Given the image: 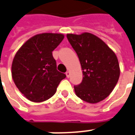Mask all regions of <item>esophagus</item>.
<instances>
[{
	"instance_id": "obj_1",
	"label": "esophagus",
	"mask_w": 135,
	"mask_h": 135,
	"mask_svg": "<svg viewBox=\"0 0 135 135\" xmlns=\"http://www.w3.org/2000/svg\"><path fill=\"white\" fill-rule=\"evenodd\" d=\"M66 77L69 78V77H70V72H69V71H66Z\"/></svg>"
}]
</instances>
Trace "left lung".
I'll return each instance as SVG.
<instances>
[{
    "label": "left lung",
    "instance_id": "obj_1",
    "mask_svg": "<svg viewBox=\"0 0 135 135\" xmlns=\"http://www.w3.org/2000/svg\"><path fill=\"white\" fill-rule=\"evenodd\" d=\"M66 37L77 54L83 74L82 83L74 86L75 94L88 103L104 100L113 91L120 76L115 52L90 33H68Z\"/></svg>",
    "mask_w": 135,
    "mask_h": 135
}]
</instances>
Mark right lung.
I'll return each instance as SVG.
<instances>
[{"label":"right lung","instance_id":"1","mask_svg":"<svg viewBox=\"0 0 135 135\" xmlns=\"http://www.w3.org/2000/svg\"><path fill=\"white\" fill-rule=\"evenodd\" d=\"M64 36L45 33L29 38L13 59L12 75L20 91L33 102L47 100L55 94L66 74L57 70L52 52Z\"/></svg>","mask_w":135,"mask_h":135}]
</instances>
